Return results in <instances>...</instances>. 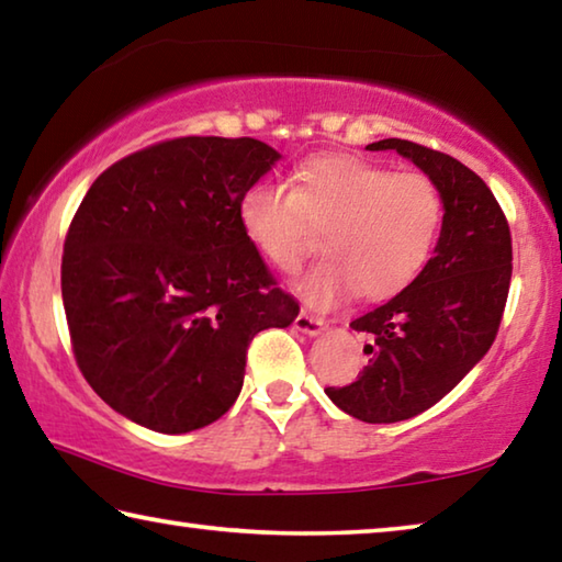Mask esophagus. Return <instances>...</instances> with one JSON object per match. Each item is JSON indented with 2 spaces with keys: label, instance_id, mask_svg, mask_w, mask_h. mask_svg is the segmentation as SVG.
I'll list each match as a JSON object with an SVG mask.
<instances>
[{
  "label": "esophagus",
  "instance_id": "1",
  "mask_svg": "<svg viewBox=\"0 0 562 562\" xmlns=\"http://www.w3.org/2000/svg\"><path fill=\"white\" fill-rule=\"evenodd\" d=\"M325 327H327V322L322 319V317H315L307 310H302L300 315H297V319H294V329H300L302 335H310V337L319 335V331L325 329Z\"/></svg>",
  "mask_w": 562,
  "mask_h": 562
}]
</instances>
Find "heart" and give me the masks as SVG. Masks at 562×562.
Returning <instances> with one entry per match:
<instances>
[{
  "label": "heart",
  "mask_w": 562,
  "mask_h": 562,
  "mask_svg": "<svg viewBox=\"0 0 562 562\" xmlns=\"http://www.w3.org/2000/svg\"><path fill=\"white\" fill-rule=\"evenodd\" d=\"M240 225L265 260L297 272L322 233V260L297 290L329 310L357 290L367 300L404 292L429 262L443 225L439 186L351 154H322L292 170L290 190L255 183L240 198Z\"/></svg>",
  "instance_id": "obj_1"
}]
</instances>
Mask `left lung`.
Wrapping results in <instances>:
<instances>
[{
  "instance_id": "1",
  "label": "left lung",
  "mask_w": 562,
  "mask_h": 562,
  "mask_svg": "<svg viewBox=\"0 0 562 562\" xmlns=\"http://www.w3.org/2000/svg\"><path fill=\"white\" fill-rule=\"evenodd\" d=\"M367 148L414 160L443 195L434 258L404 292L349 325L372 337L369 364L357 382L325 389L359 422L394 424L431 408L491 349L508 300L513 245L491 188L461 160L404 138Z\"/></svg>"
}]
</instances>
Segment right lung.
Masks as SVG:
<instances>
[{
    "mask_svg": "<svg viewBox=\"0 0 562 562\" xmlns=\"http://www.w3.org/2000/svg\"><path fill=\"white\" fill-rule=\"evenodd\" d=\"M278 158L255 138L186 136L91 183L61 297L76 364L113 412L160 434L203 429L240 394L252 337L300 315L240 225V198Z\"/></svg>",
    "mask_w": 562,
    "mask_h": 562,
    "instance_id": "obj_1",
    "label": "right lung"
}]
</instances>
